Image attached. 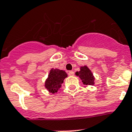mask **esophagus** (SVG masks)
<instances>
[{
	"mask_svg": "<svg viewBox=\"0 0 132 132\" xmlns=\"http://www.w3.org/2000/svg\"><path fill=\"white\" fill-rule=\"evenodd\" d=\"M68 75L69 76H74V72L73 71H69L68 72Z\"/></svg>",
	"mask_w": 132,
	"mask_h": 132,
	"instance_id": "esophagus-1",
	"label": "esophagus"
}]
</instances>
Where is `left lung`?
<instances>
[{
  "label": "left lung",
  "mask_w": 132,
  "mask_h": 132,
  "mask_svg": "<svg viewBox=\"0 0 132 132\" xmlns=\"http://www.w3.org/2000/svg\"><path fill=\"white\" fill-rule=\"evenodd\" d=\"M76 75L80 77L84 84L91 86L94 84V77L93 74L86 66L80 68V71L76 72Z\"/></svg>",
  "instance_id": "left-lung-1"
}]
</instances>
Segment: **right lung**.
I'll use <instances>...</instances> for the list:
<instances>
[{"mask_svg": "<svg viewBox=\"0 0 132 132\" xmlns=\"http://www.w3.org/2000/svg\"><path fill=\"white\" fill-rule=\"evenodd\" d=\"M66 72L58 69L50 70L48 77L45 82V88L50 93L57 92L61 84L64 82V80L67 77Z\"/></svg>", "mask_w": 132, "mask_h": 132, "instance_id": "right-lung-1", "label": "right lung"}]
</instances>
